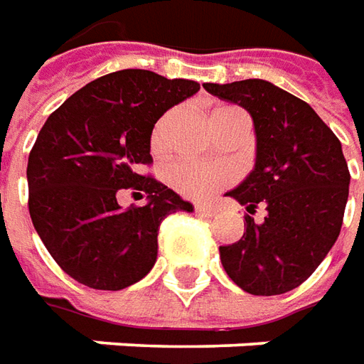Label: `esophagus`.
I'll return each mask as SVG.
<instances>
[{"label": "esophagus", "mask_w": 364, "mask_h": 364, "mask_svg": "<svg viewBox=\"0 0 364 364\" xmlns=\"http://www.w3.org/2000/svg\"><path fill=\"white\" fill-rule=\"evenodd\" d=\"M196 213L200 215V218H213L215 215V210L213 208H210V205H196Z\"/></svg>", "instance_id": "obj_1"}]
</instances>
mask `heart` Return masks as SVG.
Returning a JSON list of instances; mask_svg holds the SVG:
<instances>
[{
  "mask_svg": "<svg viewBox=\"0 0 364 364\" xmlns=\"http://www.w3.org/2000/svg\"><path fill=\"white\" fill-rule=\"evenodd\" d=\"M219 109H225V107H219ZM154 141H159V135ZM166 176H168L172 188L178 190L182 196L202 200V198L213 196L223 186H228L233 180V172L228 166H219V164L178 161L170 164Z\"/></svg>",
  "mask_w": 364,
  "mask_h": 364,
  "instance_id": "heart-1",
  "label": "heart"
}]
</instances>
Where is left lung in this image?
I'll return each instance as SVG.
<instances>
[{
    "label": "left lung",
    "mask_w": 364,
    "mask_h": 364,
    "mask_svg": "<svg viewBox=\"0 0 364 364\" xmlns=\"http://www.w3.org/2000/svg\"><path fill=\"white\" fill-rule=\"evenodd\" d=\"M211 95L245 107L257 133V164L228 196L269 215L233 245L219 247L221 264L245 292L277 296L308 280L339 237L349 198L341 143L310 105L267 80L203 84Z\"/></svg>",
    "instance_id": "obj_1"
}]
</instances>
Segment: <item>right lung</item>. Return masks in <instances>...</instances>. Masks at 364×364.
Wrapping results in <instances>:
<instances>
[{"mask_svg":"<svg viewBox=\"0 0 364 364\" xmlns=\"http://www.w3.org/2000/svg\"><path fill=\"white\" fill-rule=\"evenodd\" d=\"M198 90L194 80L119 70L48 115L29 153V213L46 251L80 284L123 290L139 282L156 260L162 219L194 210L139 168L153 164L154 123ZM125 191L146 205L121 208Z\"/></svg>","mask_w":364,"mask_h":364,"instance_id":"right-lung-1","label":"right lung"}]
</instances>
